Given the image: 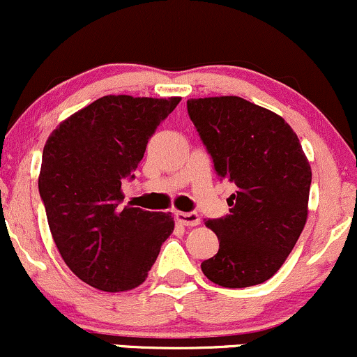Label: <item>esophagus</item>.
Wrapping results in <instances>:
<instances>
[{"label":"esophagus","mask_w":357,"mask_h":357,"mask_svg":"<svg viewBox=\"0 0 357 357\" xmlns=\"http://www.w3.org/2000/svg\"><path fill=\"white\" fill-rule=\"evenodd\" d=\"M178 222H182L183 226H199L200 218L197 212H177Z\"/></svg>","instance_id":"obj_1"}]
</instances>
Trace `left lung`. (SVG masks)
<instances>
[{"label": "left lung", "mask_w": 357, "mask_h": 357, "mask_svg": "<svg viewBox=\"0 0 357 357\" xmlns=\"http://www.w3.org/2000/svg\"><path fill=\"white\" fill-rule=\"evenodd\" d=\"M187 111L218 177L236 185L229 214L206 221L219 251L200 268L227 288L266 282L307 221L312 170L302 145L285 119L238 96L189 99Z\"/></svg>", "instance_id": "1"}]
</instances>
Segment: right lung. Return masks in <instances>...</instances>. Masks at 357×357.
<instances>
[{"instance_id": "obj_1", "label": "right lung", "mask_w": 357, "mask_h": 357, "mask_svg": "<svg viewBox=\"0 0 357 357\" xmlns=\"http://www.w3.org/2000/svg\"><path fill=\"white\" fill-rule=\"evenodd\" d=\"M180 98L104 96L60 125L43 148L38 190L66 265L87 285H142L174 231L165 212L121 207V183Z\"/></svg>"}]
</instances>
